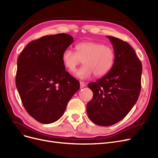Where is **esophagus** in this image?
I'll use <instances>...</instances> for the list:
<instances>
[{
  "instance_id": "1",
  "label": "esophagus",
  "mask_w": 158,
  "mask_h": 158,
  "mask_svg": "<svg viewBox=\"0 0 158 158\" xmlns=\"http://www.w3.org/2000/svg\"><path fill=\"white\" fill-rule=\"evenodd\" d=\"M85 86H86V85H85V83H84V82L80 81V88H84Z\"/></svg>"
}]
</instances>
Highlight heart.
<instances>
[{"label": "heart", "mask_w": 158, "mask_h": 158, "mask_svg": "<svg viewBox=\"0 0 158 158\" xmlns=\"http://www.w3.org/2000/svg\"><path fill=\"white\" fill-rule=\"evenodd\" d=\"M83 60L85 64L75 73L76 77L86 79L94 74L101 77L113 67L115 53L108 46L94 41H85L75 45V52L67 48L62 54L63 63L70 72H74Z\"/></svg>", "instance_id": "heart-1"}]
</instances>
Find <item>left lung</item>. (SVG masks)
Wrapping results in <instances>:
<instances>
[{
	"label": "left lung",
	"mask_w": 158,
	"mask_h": 158,
	"mask_svg": "<svg viewBox=\"0 0 158 158\" xmlns=\"http://www.w3.org/2000/svg\"><path fill=\"white\" fill-rule=\"evenodd\" d=\"M106 37L113 45L115 62L104 77L88 85L94 96L86 106L88 118L102 127L117 123L131 110L140 94L142 73V64L129 44Z\"/></svg>",
	"instance_id": "obj_1"
}]
</instances>
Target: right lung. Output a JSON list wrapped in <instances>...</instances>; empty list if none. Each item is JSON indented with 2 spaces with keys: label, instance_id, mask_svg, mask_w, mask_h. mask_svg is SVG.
Masks as SVG:
<instances>
[{
  "label": "right lung",
  "instance_id": "obj_1",
  "mask_svg": "<svg viewBox=\"0 0 158 158\" xmlns=\"http://www.w3.org/2000/svg\"><path fill=\"white\" fill-rule=\"evenodd\" d=\"M73 39L66 33L46 35L27 44L18 57L15 82L20 98L27 112L43 124L62 117L80 88L62 61Z\"/></svg>",
  "mask_w": 158,
  "mask_h": 158
}]
</instances>
